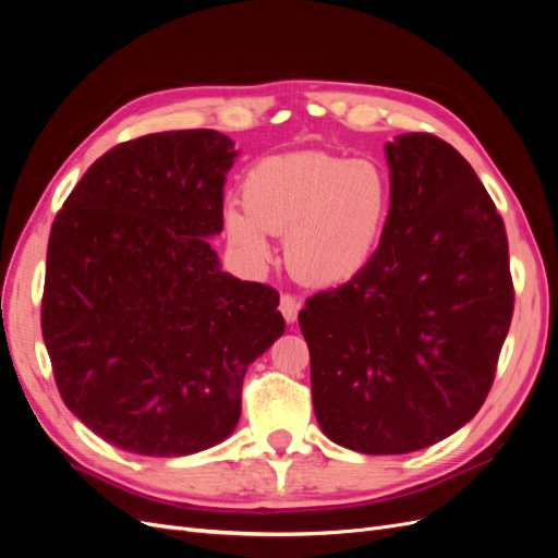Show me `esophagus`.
<instances>
[{
    "label": "esophagus",
    "instance_id": "1",
    "mask_svg": "<svg viewBox=\"0 0 558 558\" xmlns=\"http://www.w3.org/2000/svg\"><path fill=\"white\" fill-rule=\"evenodd\" d=\"M279 310H281L283 318L289 320V324H293V320L298 318V312H300V300L295 295H291V293H281Z\"/></svg>",
    "mask_w": 558,
    "mask_h": 558
}]
</instances>
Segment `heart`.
Returning a JSON list of instances; mask_svg holds the SVG:
<instances>
[{
    "mask_svg": "<svg viewBox=\"0 0 558 558\" xmlns=\"http://www.w3.org/2000/svg\"><path fill=\"white\" fill-rule=\"evenodd\" d=\"M242 205L226 209L230 244L253 265L272 256L269 234H286V260L305 283L337 286L375 260L393 211V181L375 160L295 150L251 165Z\"/></svg>",
    "mask_w": 558,
    "mask_h": 558,
    "instance_id": "1",
    "label": "heart"
}]
</instances>
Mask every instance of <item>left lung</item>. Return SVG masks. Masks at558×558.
I'll return each mask as SVG.
<instances>
[{
    "instance_id": "8db88e82",
    "label": "left lung",
    "mask_w": 558,
    "mask_h": 558,
    "mask_svg": "<svg viewBox=\"0 0 558 558\" xmlns=\"http://www.w3.org/2000/svg\"><path fill=\"white\" fill-rule=\"evenodd\" d=\"M386 160L375 260L298 314L318 426L373 456L430 447L480 412L514 312L508 234L470 162L428 132L388 142Z\"/></svg>"
}]
</instances>
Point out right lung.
I'll return each mask as SVG.
<instances>
[{
  "instance_id": "1",
  "label": "right lung",
  "mask_w": 558,
  "mask_h": 558,
  "mask_svg": "<svg viewBox=\"0 0 558 558\" xmlns=\"http://www.w3.org/2000/svg\"><path fill=\"white\" fill-rule=\"evenodd\" d=\"M232 142L144 134L97 158L50 228L41 332L62 402L109 445L185 456L234 430L248 365L286 324L279 293L223 272Z\"/></svg>"
}]
</instances>
